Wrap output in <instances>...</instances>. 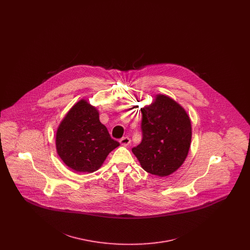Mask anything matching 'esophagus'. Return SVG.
Masks as SVG:
<instances>
[{"mask_svg": "<svg viewBox=\"0 0 250 250\" xmlns=\"http://www.w3.org/2000/svg\"><path fill=\"white\" fill-rule=\"evenodd\" d=\"M120 143L122 145H124V146H126V145H128L130 143V139L128 137H124V138H122L120 140Z\"/></svg>", "mask_w": 250, "mask_h": 250, "instance_id": "34e87169", "label": "esophagus"}]
</instances>
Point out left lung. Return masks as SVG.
Returning a JSON list of instances; mask_svg holds the SVG:
<instances>
[{
	"label": "left lung",
	"instance_id": "8db88e82",
	"mask_svg": "<svg viewBox=\"0 0 250 250\" xmlns=\"http://www.w3.org/2000/svg\"><path fill=\"white\" fill-rule=\"evenodd\" d=\"M143 141L132 149L143 169L164 177L177 170L190 147L191 122L185 108L172 98L157 95L142 109Z\"/></svg>",
	"mask_w": 250,
	"mask_h": 250
}]
</instances>
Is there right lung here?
I'll return each mask as SVG.
<instances>
[{
    "mask_svg": "<svg viewBox=\"0 0 250 250\" xmlns=\"http://www.w3.org/2000/svg\"><path fill=\"white\" fill-rule=\"evenodd\" d=\"M120 143L110 138L99 121L98 110L82 99L60 124L56 149L67 167L79 172H94Z\"/></svg>",
    "mask_w": 250,
    "mask_h": 250,
    "instance_id": "right-lung-1",
    "label": "right lung"
}]
</instances>
